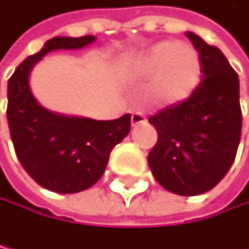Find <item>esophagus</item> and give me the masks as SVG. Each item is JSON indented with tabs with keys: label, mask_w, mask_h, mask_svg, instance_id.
Returning a JSON list of instances; mask_svg holds the SVG:
<instances>
[{
	"label": "esophagus",
	"mask_w": 249,
	"mask_h": 249,
	"mask_svg": "<svg viewBox=\"0 0 249 249\" xmlns=\"http://www.w3.org/2000/svg\"><path fill=\"white\" fill-rule=\"evenodd\" d=\"M131 123H132V126L146 123V117H144V114L140 112V110H137V112H132V115H131Z\"/></svg>",
	"instance_id": "34e87169"
}]
</instances>
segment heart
<instances>
[{
    "label": "heart",
    "instance_id": "b5f03b06",
    "mask_svg": "<svg viewBox=\"0 0 249 249\" xmlns=\"http://www.w3.org/2000/svg\"><path fill=\"white\" fill-rule=\"evenodd\" d=\"M143 77H154L152 94L165 105L186 100L197 88L202 64L193 47L177 41H161L152 46L137 63Z\"/></svg>",
    "mask_w": 249,
    "mask_h": 249
}]
</instances>
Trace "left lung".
I'll list each match as a JSON object with an SVG mask.
<instances>
[{
  "label": "left lung",
  "mask_w": 249,
  "mask_h": 249,
  "mask_svg": "<svg viewBox=\"0 0 249 249\" xmlns=\"http://www.w3.org/2000/svg\"><path fill=\"white\" fill-rule=\"evenodd\" d=\"M203 78L186 100L149 118L157 143L148 155L155 180L178 196L213 189L230 171L242 135L239 75L222 51L186 32Z\"/></svg>",
  "instance_id": "obj_1"
}]
</instances>
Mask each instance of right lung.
<instances>
[{"instance_id": "obj_1", "label": "right lung", "mask_w": 249, "mask_h": 249, "mask_svg": "<svg viewBox=\"0 0 249 249\" xmlns=\"http://www.w3.org/2000/svg\"><path fill=\"white\" fill-rule=\"evenodd\" d=\"M94 35L55 36L21 63L7 83V123L17 157L38 185L73 194L95 185L110 151L131 131V115L92 120L53 114L41 107L29 89V73L43 56L60 49H80Z\"/></svg>"}]
</instances>
